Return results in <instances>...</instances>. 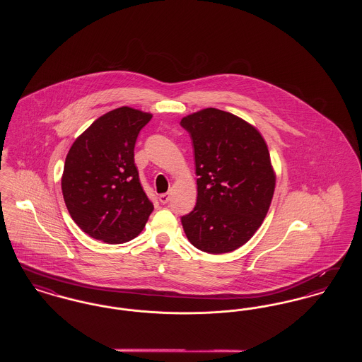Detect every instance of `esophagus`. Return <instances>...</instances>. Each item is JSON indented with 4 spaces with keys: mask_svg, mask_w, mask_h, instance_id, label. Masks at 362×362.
<instances>
[{
    "mask_svg": "<svg viewBox=\"0 0 362 362\" xmlns=\"http://www.w3.org/2000/svg\"><path fill=\"white\" fill-rule=\"evenodd\" d=\"M158 199H160V202H161V204H168V202H170V199H171V195H170V192L160 194Z\"/></svg>",
    "mask_w": 362,
    "mask_h": 362,
    "instance_id": "obj_1",
    "label": "esophagus"
}]
</instances>
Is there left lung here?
I'll return each mask as SVG.
<instances>
[{
	"label": "left lung",
	"mask_w": 362,
	"mask_h": 362,
	"mask_svg": "<svg viewBox=\"0 0 362 362\" xmlns=\"http://www.w3.org/2000/svg\"><path fill=\"white\" fill-rule=\"evenodd\" d=\"M194 148L197 204L183 216L189 243L209 254L250 240L272 204L276 175L258 130L239 117L205 108L180 121Z\"/></svg>",
	"instance_id": "8db88e82"
}]
</instances>
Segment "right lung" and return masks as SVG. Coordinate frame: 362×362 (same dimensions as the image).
I'll use <instances>...</instances> for the list:
<instances>
[{"label":"right lung","mask_w":362,"mask_h":362,"mask_svg":"<svg viewBox=\"0 0 362 362\" xmlns=\"http://www.w3.org/2000/svg\"><path fill=\"white\" fill-rule=\"evenodd\" d=\"M152 114L112 110L77 138L65 160L62 194L70 217L86 235L108 244L137 238L153 204L139 183L134 146Z\"/></svg>","instance_id":"add662e5"}]
</instances>
